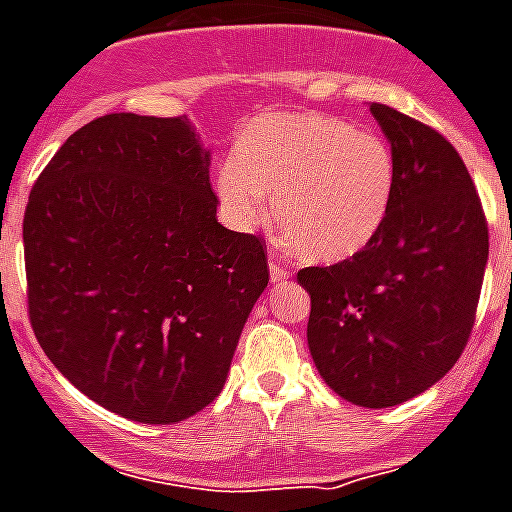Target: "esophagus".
<instances>
[{
	"instance_id": "34e87169",
	"label": "esophagus",
	"mask_w": 512,
	"mask_h": 512,
	"mask_svg": "<svg viewBox=\"0 0 512 512\" xmlns=\"http://www.w3.org/2000/svg\"><path fill=\"white\" fill-rule=\"evenodd\" d=\"M269 277H272V282H285L293 277V272L287 269V266H282L280 261H269Z\"/></svg>"
}]
</instances>
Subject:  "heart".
Returning <instances> with one entry per match:
<instances>
[{"label":"heart","mask_w":512,"mask_h":512,"mask_svg":"<svg viewBox=\"0 0 512 512\" xmlns=\"http://www.w3.org/2000/svg\"><path fill=\"white\" fill-rule=\"evenodd\" d=\"M235 227L272 211L282 238L308 261L335 264L377 238L395 196V159L382 135L319 112L253 120L217 170Z\"/></svg>","instance_id":"obj_1"}]
</instances>
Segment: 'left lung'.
<instances>
[{
  "instance_id": "8db88e82",
  "label": "left lung",
  "mask_w": 512,
  "mask_h": 512,
  "mask_svg": "<svg viewBox=\"0 0 512 512\" xmlns=\"http://www.w3.org/2000/svg\"><path fill=\"white\" fill-rule=\"evenodd\" d=\"M371 114L390 141L395 196L361 253L306 266L308 350L353 405L390 408L453 369L474 329L489 230L474 180L445 135L387 104Z\"/></svg>"
}]
</instances>
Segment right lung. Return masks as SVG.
I'll return each instance as SVG.
<instances>
[{
    "mask_svg": "<svg viewBox=\"0 0 512 512\" xmlns=\"http://www.w3.org/2000/svg\"><path fill=\"white\" fill-rule=\"evenodd\" d=\"M209 164L188 117L104 114L28 196L33 335L62 377L130 421L175 424L217 398L269 282L264 240L217 222Z\"/></svg>",
    "mask_w": 512,
    "mask_h": 512,
    "instance_id": "add662e5",
    "label": "right lung"
}]
</instances>
